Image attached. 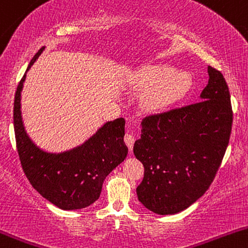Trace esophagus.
<instances>
[{
	"mask_svg": "<svg viewBox=\"0 0 248 248\" xmlns=\"http://www.w3.org/2000/svg\"><path fill=\"white\" fill-rule=\"evenodd\" d=\"M124 142H125V144L127 145V148H129L130 152H131L132 148H134V143H135L134 134H132V132L127 131L126 134H125V136H124Z\"/></svg>",
	"mask_w": 248,
	"mask_h": 248,
	"instance_id": "esophagus-1",
	"label": "esophagus"
}]
</instances>
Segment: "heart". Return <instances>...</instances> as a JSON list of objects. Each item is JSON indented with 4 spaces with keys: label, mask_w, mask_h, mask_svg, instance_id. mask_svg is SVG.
<instances>
[{
    "label": "heart",
    "mask_w": 248,
    "mask_h": 248,
    "mask_svg": "<svg viewBox=\"0 0 248 248\" xmlns=\"http://www.w3.org/2000/svg\"><path fill=\"white\" fill-rule=\"evenodd\" d=\"M136 85L143 91H149L145 105L159 109L181 98L191 86V78L185 71H175L167 64L148 65L135 76Z\"/></svg>",
    "instance_id": "obj_1"
}]
</instances>
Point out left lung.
Instances as JSON below:
<instances>
[{"label":"left lung","mask_w":248,"mask_h":248,"mask_svg":"<svg viewBox=\"0 0 248 248\" xmlns=\"http://www.w3.org/2000/svg\"><path fill=\"white\" fill-rule=\"evenodd\" d=\"M202 100L142 119L134 154L144 167L139 201L150 211H183L205 193L229 143L233 123L231 94L222 73L208 67Z\"/></svg>","instance_id":"obj_1"}]
</instances>
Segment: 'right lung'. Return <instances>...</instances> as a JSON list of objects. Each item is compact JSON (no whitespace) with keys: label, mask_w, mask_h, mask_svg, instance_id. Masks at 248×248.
Returning a JSON list of instances; mask_svg holds the SVG:
<instances>
[{"label":"right lung","mask_w":248,"mask_h":248,"mask_svg":"<svg viewBox=\"0 0 248 248\" xmlns=\"http://www.w3.org/2000/svg\"><path fill=\"white\" fill-rule=\"evenodd\" d=\"M40 48L29 68L43 52ZM26 74L17 85L14 98V131L22 170L31 185L48 202L64 210L91 205L99 198L105 178L124 161L125 119L107 122L80 147L61 154H50L37 147L25 131L20 96Z\"/></svg>","instance_id":"1"}]
</instances>
